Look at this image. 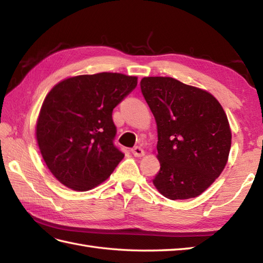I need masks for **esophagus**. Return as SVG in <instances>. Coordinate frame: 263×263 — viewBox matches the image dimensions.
I'll use <instances>...</instances> for the list:
<instances>
[{
    "instance_id": "34e87169",
    "label": "esophagus",
    "mask_w": 263,
    "mask_h": 263,
    "mask_svg": "<svg viewBox=\"0 0 263 263\" xmlns=\"http://www.w3.org/2000/svg\"><path fill=\"white\" fill-rule=\"evenodd\" d=\"M132 154L136 156V157H142V156L144 155V150L141 148V147H135L132 150Z\"/></svg>"
}]
</instances>
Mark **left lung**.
Segmentation results:
<instances>
[{
	"label": "left lung",
	"instance_id": "obj_1",
	"mask_svg": "<svg viewBox=\"0 0 263 263\" xmlns=\"http://www.w3.org/2000/svg\"><path fill=\"white\" fill-rule=\"evenodd\" d=\"M140 87L157 123L155 186L171 200L198 197L220 175L230 155L224 109L209 92L173 78H143Z\"/></svg>",
	"mask_w": 263,
	"mask_h": 263
}]
</instances>
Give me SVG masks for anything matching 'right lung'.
Here are the masks:
<instances>
[{
	"instance_id": "1",
	"label": "right lung",
	"mask_w": 263,
	"mask_h": 263,
	"mask_svg": "<svg viewBox=\"0 0 263 263\" xmlns=\"http://www.w3.org/2000/svg\"><path fill=\"white\" fill-rule=\"evenodd\" d=\"M137 85V77L103 72L69 78L48 92L37 121V142L48 170L65 186H97L124 157L114 143L111 114Z\"/></svg>"
}]
</instances>
